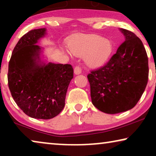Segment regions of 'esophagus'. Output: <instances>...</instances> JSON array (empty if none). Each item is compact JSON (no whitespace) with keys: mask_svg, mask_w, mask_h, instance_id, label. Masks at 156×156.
<instances>
[{"mask_svg":"<svg viewBox=\"0 0 156 156\" xmlns=\"http://www.w3.org/2000/svg\"><path fill=\"white\" fill-rule=\"evenodd\" d=\"M74 72L75 74H80L82 73V69L80 66H76L74 69Z\"/></svg>","mask_w":156,"mask_h":156,"instance_id":"34e87169","label":"esophagus"}]
</instances>
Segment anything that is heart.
<instances>
[{"instance_id":"1","label":"heart","mask_w":156,"mask_h":156,"mask_svg":"<svg viewBox=\"0 0 156 156\" xmlns=\"http://www.w3.org/2000/svg\"><path fill=\"white\" fill-rule=\"evenodd\" d=\"M69 50L76 56H84L86 63L91 67L104 65L113 50L109 40L97 35H82L72 38L68 42Z\"/></svg>"}]
</instances>
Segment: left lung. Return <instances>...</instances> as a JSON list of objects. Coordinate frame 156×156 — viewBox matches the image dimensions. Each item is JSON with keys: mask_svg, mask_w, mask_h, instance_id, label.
<instances>
[{"mask_svg": "<svg viewBox=\"0 0 156 156\" xmlns=\"http://www.w3.org/2000/svg\"><path fill=\"white\" fill-rule=\"evenodd\" d=\"M120 30L125 41L105 65L87 75L93 105L109 114L133 108L148 80V59L142 41L128 30Z\"/></svg>", "mask_w": 156, "mask_h": 156, "instance_id": "left-lung-1", "label": "left lung"}]
</instances>
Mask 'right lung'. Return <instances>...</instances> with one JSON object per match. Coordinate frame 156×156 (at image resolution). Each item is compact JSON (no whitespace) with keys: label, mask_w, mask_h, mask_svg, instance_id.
Listing matches in <instances>:
<instances>
[{"label":"right lung","mask_w":156,"mask_h":156,"mask_svg":"<svg viewBox=\"0 0 156 156\" xmlns=\"http://www.w3.org/2000/svg\"><path fill=\"white\" fill-rule=\"evenodd\" d=\"M45 28L32 30L15 47L8 65V87L21 110L37 119H50L65 106V97L73 78L71 65L41 62L38 40Z\"/></svg>","instance_id":"add662e5"}]
</instances>
